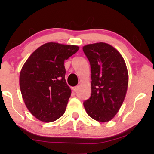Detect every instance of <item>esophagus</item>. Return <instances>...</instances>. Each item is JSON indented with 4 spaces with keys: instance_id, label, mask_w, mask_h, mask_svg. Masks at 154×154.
<instances>
[{
    "instance_id": "34e87169",
    "label": "esophagus",
    "mask_w": 154,
    "mask_h": 154,
    "mask_svg": "<svg viewBox=\"0 0 154 154\" xmlns=\"http://www.w3.org/2000/svg\"><path fill=\"white\" fill-rule=\"evenodd\" d=\"M78 89H79V86H75V87H73L72 88L73 91H74V92H76L77 90H78Z\"/></svg>"
}]
</instances>
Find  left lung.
Returning a JSON list of instances; mask_svg holds the SVG:
<instances>
[{
	"label": "left lung",
	"mask_w": 154,
	"mask_h": 154,
	"mask_svg": "<svg viewBox=\"0 0 154 154\" xmlns=\"http://www.w3.org/2000/svg\"><path fill=\"white\" fill-rule=\"evenodd\" d=\"M91 68V96L83 102L86 112L100 122L111 121L125 97L128 73L123 57L105 43L83 48Z\"/></svg>",
	"instance_id": "obj_1"
}]
</instances>
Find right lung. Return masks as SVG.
I'll return each mask as SVG.
<instances>
[{"label": "right lung", "instance_id": "1", "mask_svg": "<svg viewBox=\"0 0 154 154\" xmlns=\"http://www.w3.org/2000/svg\"><path fill=\"white\" fill-rule=\"evenodd\" d=\"M79 49L76 45L47 43L24 63L20 75L22 98L40 121H54L64 113L71 93L65 80L64 61Z\"/></svg>", "mask_w": 154, "mask_h": 154}]
</instances>
